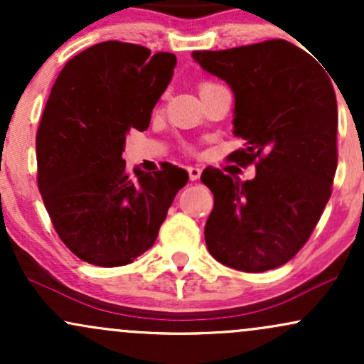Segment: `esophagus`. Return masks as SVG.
<instances>
[{
	"label": "esophagus",
	"mask_w": 364,
	"mask_h": 364,
	"mask_svg": "<svg viewBox=\"0 0 364 364\" xmlns=\"http://www.w3.org/2000/svg\"><path fill=\"white\" fill-rule=\"evenodd\" d=\"M188 174H190L191 181H196V179L200 178V174H202V169L196 168V166H190V168H188Z\"/></svg>",
	"instance_id": "esophagus-1"
}]
</instances>
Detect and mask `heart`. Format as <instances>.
Listing matches in <instances>:
<instances>
[{
	"label": "heart",
	"instance_id": "1",
	"mask_svg": "<svg viewBox=\"0 0 364 364\" xmlns=\"http://www.w3.org/2000/svg\"><path fill=\"white\" fill-rule=\"evenodd\" d=\"M212 85H217V83H214V82H202V83H200V90L207 89V87H212Z\"/></svg>",
	"mask_w": 364,
	"mask_h": 364
}]
</instances>
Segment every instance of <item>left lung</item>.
Masks as SVG:
<instances>
[{"label":"left lung","mask_w":364,"mask_h":364,"mask_svg":"<svg viewBox=\"0 0 364 364\" xmlns=\"http://www.w3.org/2000/svg\"><path fill=\"white\" fill-rule=\"evenodd\" d=\"M191 56L235 92V135L246 144L229 161L257 166L248 181L202 173L214 193L208 252L243 272L277 269L303 248L332 195L337 101L327 68L282 39Z\"/></svg>","instance_id":"8db88e82"}]
</instances>
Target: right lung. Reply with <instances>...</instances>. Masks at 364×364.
I'll use <instances>...</instances> for the list:
<instances>
[{
    "label": "right lung",
    "instance_id": "1",
    "mask_svg": "<svg viewBox=\"0 0 364 364\" xmlns=\"http://www.w3.org/2000/svg\"><path fill=\"white\" fill-rule=\"evenodd\" d=\"M176 56L106 41L65 65L36 136L37 186L60 240L92 265L132 263L157 240L185 169L127 171L129 128H149Z\"/></svg>",
    "mask_w": 364,
    "mask_h": 364
}]
</instances>
